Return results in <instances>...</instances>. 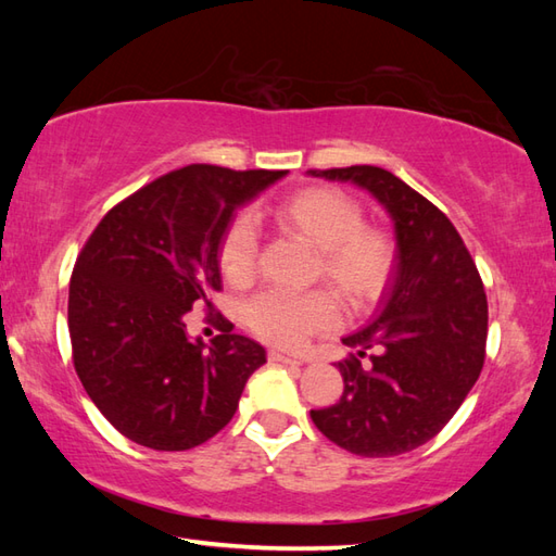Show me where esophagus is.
Wrapping results in <instances>:
<instances>
[{"label": "esophagus", "mask_w": 556, "mask_h": 556, "mask_svg": "<svg viewBox=\"0 0 556 556\" xmlns=\"http://www.w3.org/2000/svg\"><path fill=\"white\" fill-rule=\"evenodd\" d=\"M267 358L271 363H281V365H301L299 358H291V356H287V353H279V351H269Z\"/></svg>", "instance_id": "esophagus-1"}]
</instances>
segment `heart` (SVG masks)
<instances>
[{"instance_id": "heart-1", "label": "heart", "mask_w": 556, "mask_h": 556, "mask_svg": "<svg viewBox=\"0 0 556 556\" xmlns=\"http://www.w3.org/2000/svg\"><path fill=\"white\" fill-rule=\"evenodd\" d=\"M275 222L315 248L317 277L353 305H368L380 299L394 277L399 263L394 236L375 224H365L363 203L344 188H301L279 200ZM217 255L222 275L231 285H243L253 277L257 229L245 212L233 215L224 227ZM243 315L260 339L281 349H299L313 334L329 332L341 320L339 305L329 291L293 296L269 289L248 301Z\"/></svg>"}]
</instances>
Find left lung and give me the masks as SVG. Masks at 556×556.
Instances as JSON below:
<instances>
[{"mask_svg": "<svg viewBox=\"0 0 556 556\" xmlns=\"http://www.w3.org/2000/svg\"><path fill=\"white\" fill-rule=\"evenodd\" d=\"M370 191L394 219L399 263L382 311L344 339V394L311 410L315 428L351 454L399 456L452 420L480 377L488 296L478 267L440 207L382 167L308 169Z\"/></svg>", "mask_w": 556, "mask_h": 556, "instance_id": "1", "label": "left lung"}]
</instances>
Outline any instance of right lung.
Masks as SVG:
<instances>
[{
    "instance_id": "obj_1",
    "label": "right lung",
    "mask_w": 556,
    "mask_h": 556,
    "mask_svg": "<svg viewBox=\"0 0 556 556\" xmlns=\"http://www.w3.org/2000/svg\"><path fill=\"white\" fill-rule=\"evenodd\" d=\"M287 172L188 164L116 203L83 245L68 285L74 368L128 440L186 452L227 425L265 349L229 320L203 344L184 315L222 289L219 239L233 210Z\"/></svg>"
}]
</instances>
